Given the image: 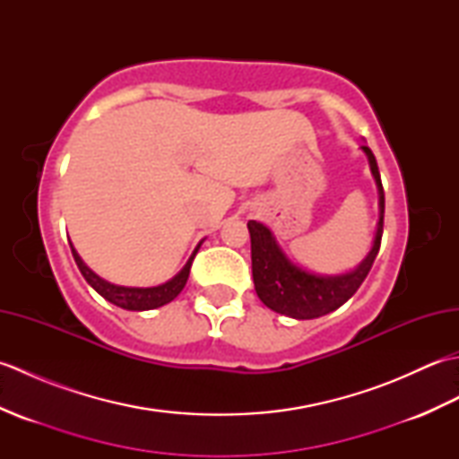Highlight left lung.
I'll return each instance as SVG.
<instances>
[{"instance_id":"8db88e82","label":"left lung","mask_w":459,"mask_h":459,"mask_svg":"<svg viewBox=\"0 0 459 459\" xmlns=\"http://www.w3.org/2000/svg\"><path fill=\"white\" fill-rule=\"evenodd\" d=\"M367 155L370 173H373L378 191V222L373 238V247L359 264L343 274H316L296 264L281 247L266 224L248 221L250 250H252V278L255 290L262 304L276 314L294 319H316L327 316L341 307L363 284L370 266L378 255L380 238H383L385 219V191L380 183L378 165L373 152L360 145Z\"/></svg>"}]
</instances>
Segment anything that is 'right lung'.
Here are the masks:
<instances>
[{"mask_svg": "<svg viewBox=\"0 0 459 459\" xmlns=\"http://www.w3.org/2000/svg\"><path fill=\"white\" fill-rule=\"evenodd\" d=\"M201 245H203V240L199 242L197 247H195L189 260L185 262V266L171 280L163 281V284H160V286H150V288H134V286L112 284V281L100 278L99 274H96V272H92L89 266L84 264V260L79 256V252L74 250L73 242H71V250H73V256H74L76 266H79L84 280L89 281V284L96 291H99V294L104 299H108L110 304L118 306L122 309L145 311V309H155V307H161L165 304H169L171 299H175V298L181 294V290L185 288V284H187L193 258H195V255H197V250L201 248Z\"/></svg>", "mask_w": 459, "mask_h": 459, "instance_id": "right-lung-1", "label": "right lung"}]
</instances>
